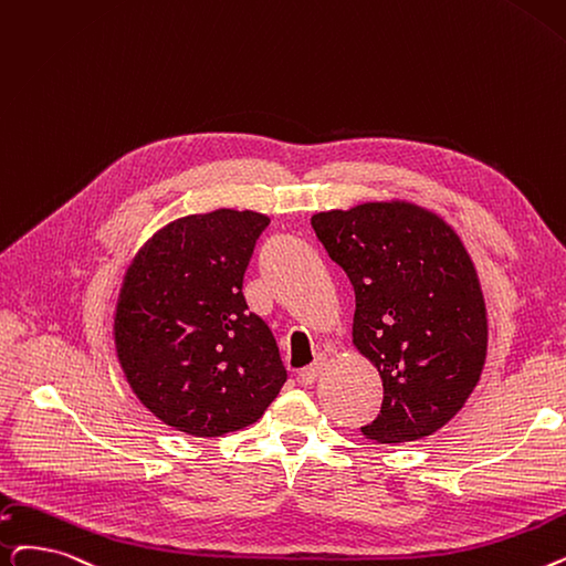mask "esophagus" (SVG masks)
Masks as SVG:
<instances>
[{
	"mask_svg": "<svg viewBox=\"0 0 566 566\" xmlns=\"http://www.w3.org/2000/svg\"><path fill=\"white\" fill-rule=\"evenodd\" d=\"M324 367H326V356H324V354H322V356H316V358H314V363H312V365H307L305 370L298 375L301 384L312 386V384L318 379V375L324 373Z\"/></svg>",
	"mask_w": 566,
	"mask_h": 566,
	"instance_id": "34e87169",
	"label": "esophagus"
}]
</instances>
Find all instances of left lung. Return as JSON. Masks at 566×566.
Here are the masks:
<instances>
[{"mask_svg": "<svg viewBox=\"0 0 566 566\" xmlns=\"http://www.w3.org/2000/svg\"><path fill=\"white\" fill-rule=\"evenodd\" d=\"M312 229L354 286V347L384 384L381 411L363 434L402 444L444 428L488 354L483 291L460 235L400 199L316 212Z\"/></svg>", "mask_w": 566, "mask_h": 566, "instance_id": "obj_1", "label": "left lung"}]
</instances>
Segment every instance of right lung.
<instances>
[{"label":"right lung","mask_w":566,"mask_h":566,"mask_svg":"<svg viewBox=\"0 0 566 566\" xmlns=\"http://www.w3.org/2000/svg\"><path fill=\"white\" fill-rule=\"evenodd\" d=\"M268 224L252 210L187 214L159 229L125 270L115 352L136 398L161 423L222 437L256 423L282 390L275 337L242 296Z\"/></svg>","instance_id":"1"}]
</instances>
